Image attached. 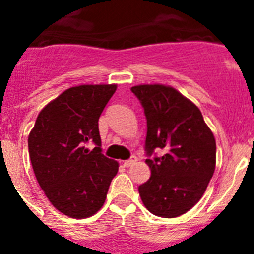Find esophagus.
I'll list each match as a JSON object with an SVG mask.
<instances>
[{
    "instance_id": "1",
    "label": "esophagus",
    "mask_w": 254,
    "mask_h": 254,
    "mask_svg": "<svg viewBox=\"0 0 254 254\" xmlns=\"http://www.w3.org/2000/svg\"><path fill=\"white\" fill-rule=\"evenodd\" d=\"M136 161H137V159H136V156H132V158L128 159V160H125V161H123V167H126V168L132 167V165H133V164L136 163Z\"/></svg>"
}]
</instances>
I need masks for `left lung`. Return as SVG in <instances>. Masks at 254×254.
<instances>
[{
  "label": "left lung",
  "mask_w": 254,
  "mask_h": 254,
  "mask_svg": "<svg viewBox=\"0 0 254 254\" xmlns=\"http://www.w3.org/2000/svg\"><path fill=\"white\" fill-rule=\"evenodd\" d=\"M132 93L147 121L145 150L151 176L138 187L143 205L160 217L186 214L198 202L216 165V142L196 104L167 85H137Z\"/></svg>",
  "instance_id": "1"
}]
</instances>
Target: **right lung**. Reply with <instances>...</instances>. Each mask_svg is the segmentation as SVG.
Returning <instances> with one entry per match:
<instances>
[{
  "mask_svg": "<svg viewBox=\"0 0 254 254\" xmlns=\"http://www.w3.org/2000/svg\"><path fill=\"white\" fill-rule=\"evenodd\" d=\"M116 84L69 87L38 114L29 133L33 170L49 202L73 219L93 216L104 205L118 163L102 154L99 117ZM96 147L89 150L87 143Z\"/></svg>",
  "mask_w": 254,
  "mask_h": 254,
  "instance_id": "add662e5",
  "label": "right lung"
}]
</instances>
